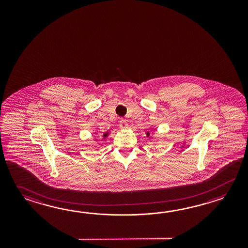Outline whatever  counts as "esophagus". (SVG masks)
Segmentation results:
<instances>
[{"instance_id": "34e87169", "label": "esophagus", "mask_w": 248, "mask_h": 248, "mask_svg": "<svg viewBox=\"0 0 248 248\" xmlns=\"http://www.w3.org/2000/svg\"><path fill=\"white\" fill-rule=\"evenodd\" d=\"M120 127L122 128V129H126V128L128 127V125H127V122H126V120L121 119V121H120Z\"/></svg>"}]
</instances>
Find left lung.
Instances as JSON below:
<instances>
[{"instance_id": "left-lung-1", "label": "left lung", "mask_w": 248, "mask_h": 248, "mask_svg": "<svg viewBox=\"0 0 248 248\" xmlns=\"http://www.w3.org/2000/svg\"><path fill=\"white\" fill-rule=\"evenodd\" d=\"M146 136H147V137H150V132L148 131L147 133H146Z\"/></svg>"}]
</instances>
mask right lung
Returning a JSON list of instances; mask_svg holds the SVG:
<instances>
[{
	"mask_svg": "<svg viewBox=\"0 0 248 248\" xmlns=\"http://www.w3.org/2000/svg\"><path fill=\"white\" fill-rule=\"evenodd\" d=\"M109 136V132H106V133H104V135H103V137L106 139V137Z\"/></svg>",
	"mask_w": 248,
	"mask_h": 248,
	"instance_id": "obj_1",
	"label": "right lung"
}]
</instances>
